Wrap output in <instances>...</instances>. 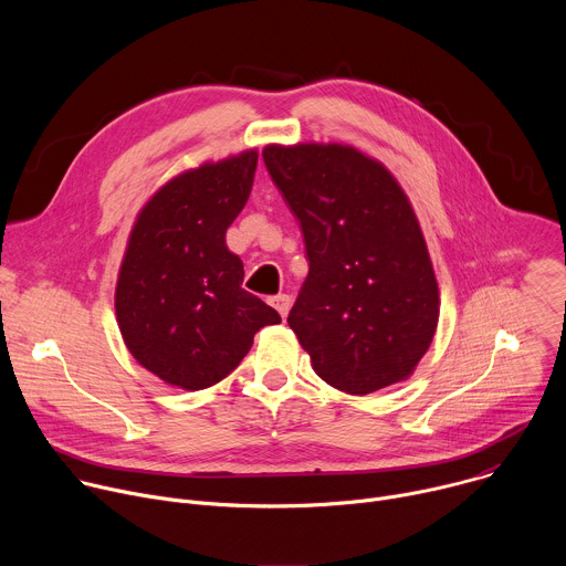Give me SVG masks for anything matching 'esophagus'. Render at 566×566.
Wrapping results in <instances>:
<instances>
[{"label": "esophagus", "mask_w": 566, "mask_h": 566, "mask_svg": "<svg viewBox=\"0 0 566 566\" xmlns=\"http://www.w3.org/2000/svg\"><path fill=\"white\" fill-rule=\"evenodd\" d=\"M271 306L282 315V317H286V313H289V306H291V300H289V295H273L271 300Z\"/></svg>", "instance_id": "34e87169"}]
</instances>
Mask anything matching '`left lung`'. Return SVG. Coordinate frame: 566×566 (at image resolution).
<instances>
[{"instance_id": "left-lung-1", "label": "left lung", "mask_w": 566, "mask_h": 566, "mask_svg": "<svg viewBox=\"0 0 566 566\" xmlns=\"http://www.w3.org/2000/svg\"><path fill=\"white\" fill-rule=\"evenodd\" d=\"M266 170L300 221L308 275L289 327L315 374L347 394L406 380L439 322V286L410 199L349 145H269Z\"/></svg>"}]
</instances>
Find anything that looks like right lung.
<instances>
[{"label":"right lung","instance_id":"obj_1","mask_svg":"<svg viewBox=\"0 0 566 566\" xmlns=\"http://www.w3.org/2000/svg\"><path fill=\"white\" fill-rule=\"evenodd\" d=\"M258 168L249 149L188 170L138 212L116 284V317L129 354L181 389L226 378L280 313L241 289L244 264L226 230L247 206Z\"/></svg>","mask_w":566,"mask_h":566}]
</instances>
